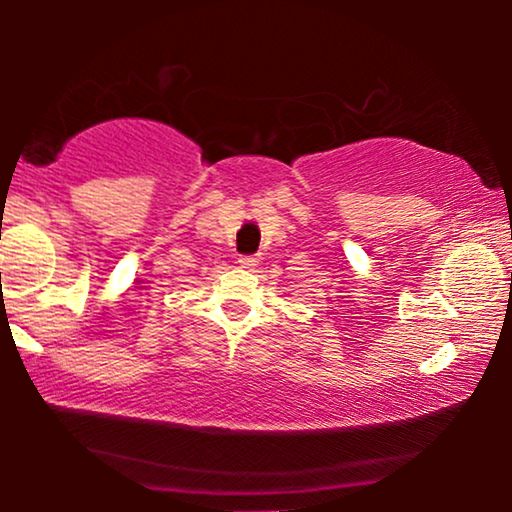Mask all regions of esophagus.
I'll return each mask as SVG.
<instances>
[{"mask_svg": "<svg viewBox=\"0 0 512 512\" xmlns=\"http://www.w3.org/2000/svg\"><path fill=\"white\" fill-rule=\"evenodd\" d=\"M237 263L244 265V268H254V265L258 263V256H240V261Z\"/></svg>", "mask_w": 512, "mask_h": 512, "instance_id": "1", "label": "esophagus"}]
</instances>
